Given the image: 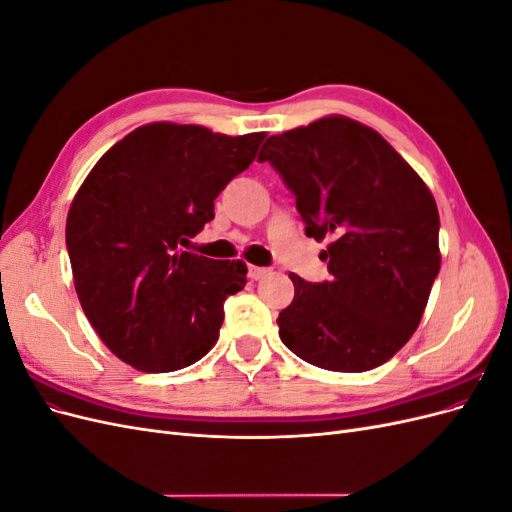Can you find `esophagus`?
Wrapping results in <instances>:
<instances>
[{
	"instance_id": "obj_1",
	"label": "esophagus",
	"mask_w": 512,
	"mask_h": 512,
	"mask_svg": "<svg viewBox=\"0 0 512 512\" xmlns=\"http://www.w3.org/2000/svg\"><path fill=\"white\" fill-rule=\"evenodd\" d=\"M269 273H271V271L265 269V267H250V269H247V275H250V280H254V282L265 280V277H267Z\"/></svg>"
}]
</instances>
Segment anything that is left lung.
Instances as JSON below:
<instances>
[{
    "instance_id": "1",
    "label": "left lung",
    "mask_w": 512,
    "mask_h": 512,
    "mask_svg": "<svg viewBox=\"0 0 512 512\" xmlns=\"http://www.w3.org/2000/svg\"><path fill=\"white\" fill-rule=\"evenodd\" d=\"M260 162L297 196L305 235L329 239V282L290 273L277 324L288 350L331 371H369L406 346L440 271V215L416 170L363 123L329 115L271 136Z\"/></svg>"
}]
</instances>
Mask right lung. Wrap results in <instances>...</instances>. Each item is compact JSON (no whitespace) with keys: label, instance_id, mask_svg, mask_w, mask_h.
Segmentation results:
<instances>
[{"label":"right lung","instance_id":"obj_1","mask_svg":"<svg viewBox=\"0 0 512 512\" xmlns=\"http://www.w3.org/2000/svg\"><path fill=\"white\" fill-rule=\"evenodd\" d=\"M265 136L156 121L91 168L68 211L66 245L83 312L123 363L166 374L218 342L224 301L245 286L247 267L183 247L215 218L213 200Z\"/></svg>","mask_w":512,"mask_h":512}]
</instances>
